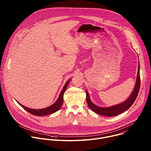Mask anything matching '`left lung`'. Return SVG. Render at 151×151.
I'll list each match as a JSON object with an SVG mask.
<instances>
[{"label":"left lung","instance_id":"obj_1","mask_svg":"<svg viewBox=\"0 0 151 151\" xmlns=\"http://www.w3.org/2000/svg\"><path fill=\"white\" fill-rule=\"evenodd\" d=\"M140 85V64L139 63L138 72H137V79H136L134 88L132 94H130V97H129L126 100H125L124 101L121 103L117 104L116 105L111 106L109 107H100L96 105L91 101L88 91H85L86 94H87V96H86V99H87V102L88 106L93 112L101 115H103L106 116H114L121 114V113L128 110L134 103V101L136 100L137 97V95L139 91Z\"/></svg>","mask_w":151,"mask_h":151}]
</instances>
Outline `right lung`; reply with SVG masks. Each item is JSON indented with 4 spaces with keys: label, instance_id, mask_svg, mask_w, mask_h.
Returning <instances> with one entry per match:
<instances>
[{
    "label": "right lung",
    "instance_id": "1",
    "mask_svg": "<svg viewBox=\"0 0 151 151\" xmlns=\"http://www.w3.org/2000/svg\"><path fill=\"white\" fill-rule=\"evenodd\" d=\"M71 79H70L64 85V86L63 87L60 95L59 97L57 99V100L52 105L45 107V108H43V109H31V108H29V107H27L21 104V103H19V102H18V101H17V102L23 107L24 109H25L26 111H27L28 112L30 113L32 115H36V116H45L47 115H50V114H52L54 112H56L57 111H58L61 107V106L63 104V94L65 92L68 86L70 81Z\"/></svg>",
    "mask_w": 151,
    "mask_h": 151
}]
</instances>
